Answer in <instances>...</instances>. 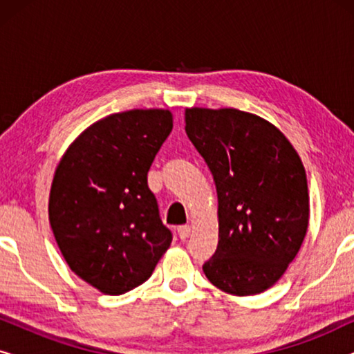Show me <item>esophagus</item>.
Segmentation results:
<instances>
[{
    "label": "esophagus",
    "mask_w": 354,
    "mask_h": 354,
    "mask_svg": "<svg viewBox=\"0 0 354 354\" xmlns=\"http://www.w3.org/2000/svg\"><path fill=\"white\" fill-rule=\"evenodd\" d=\"M177 232H178V236H180V240H187L188 236H190L192 227L190 225H180L177 229Z\"/></svg>",
    "instance_id": "1"
}]
</instances>
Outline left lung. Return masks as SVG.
<instances>
[{"mask_svg": "<svg viewBox=\"0 0 354 354\" xmlns=\"http://www.w3.org/2000/svg\"><path fill=\"white\" fill-rule=\"evenodd\" d=\"M185 132L214 177L219 203V241L203 272L225 293L264 292L282 277L308 230L301 159L275 125L234 108H188Z\"/></svg>", "mask_w": 354, "mask_h": 354, "instance_id": "left-lung-1", "label": "left lung"}]
</instances>
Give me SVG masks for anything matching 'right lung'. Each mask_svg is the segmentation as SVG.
<instances>
[{
  "label": "right lung",
  "instance_id": "right-lung-1",
  "mask_svg": "<svg viewBox=\"0 0 354 354\" xmlns=\"http://www.w3.org/2000/svg\"><path fill=\"white\" fill-rule=\"evenodd\" d=\"M172 130L167 109L111 114L67 148L51 183L50 224L72 272L106 295L151 277L172 234L148 171Z\"/></svg>",
  "mask_w": 354,
  "mask_h": 354
}]
</instances>
